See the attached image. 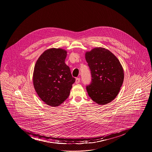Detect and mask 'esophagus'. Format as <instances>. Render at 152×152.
<instances>
[{"label": "esophagus", "instance_id": "1", "mask_svg": "<svg viewBox=\"0 0 152 152\" xmlns=\"http://www.w3.org/2000/svg\"><path fill=\"white\" fill-rule=\"evenodd\" d=\"M80 82V78H77L75 80V84H78Z\"/></svg>", "mask_w": 152, "mask_h": 152}]
</instances>
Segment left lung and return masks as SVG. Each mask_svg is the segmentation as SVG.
<instances>
[{"instance_id": "obj_1", "label": "left lung", "mask_w": 152, "mask_h": 152, "mask_svg": "<svg viewBox=\"0 0 152 152\" xmlns=\"http://www.w3.org/2000/svg\"><path fill=\"white\" fill-rule=\"evenodd\" d=\"M92 76L87 86L88 95L96 104L104 105L118 95L124 80V71L117 57L109 50L96 47L86 53Z\"/></svg>"}]
</instances>
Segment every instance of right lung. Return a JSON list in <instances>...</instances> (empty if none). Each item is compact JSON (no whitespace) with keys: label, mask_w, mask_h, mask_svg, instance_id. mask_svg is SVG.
<instances>
[{"label":"right lung","mask_w":152,"mask_h":152,"mask_svg":"<svg viewBox=\"0 0 152 152\" xmlns=\"http://www.w3.org/2000/svg\"><path fill=\"white\" fill-rule=\"evenodd\" d=\"M67 52L63 48L46 50L37 60L33 82L40 99L50 107H58L69 95L75 79L65 64Z\"/></svg>","instance_id":"1"}]
</instances>
